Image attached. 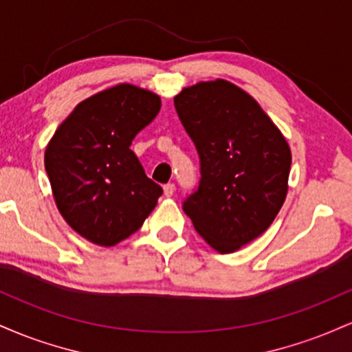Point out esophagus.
<instances>
[{"label": "esophagus", "mask_w": 352, "mask_h": 352, "mask_svg": "<svg viewBox=\"0 0 352 352\" xmlns=\"http://www.w3.org/2000/svg\"><path fill=\"white\" fill-rule=\"evenodd\" d=\"M173 193H175V185H173V184L164 185V195L165 197H172Z\"/></svg>", "instance_id": "esophagus-1"}]
</instances>
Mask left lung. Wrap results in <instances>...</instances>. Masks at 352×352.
Segmentation results:
<instances>
[{
    "label": "left lung",
    "mask_w": 352,
    "mask_h": 352,
    "mask_svg": "<svg viewBox=\"0 0 352 352\" xmlns=\"http://www.w3.org/2000/svg\"><path fill=\"white\" fill-rule=\"evenodd\" d=\"M200 155L199 190L184 201L199 235L233 253L270 228L286 193L292 148L248 92L225 79L182 89L173 98Z\"/></svg>",
    "instance_id": "8db88e82"
}]
</instances>
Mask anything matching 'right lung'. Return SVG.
Segmentation results:
<instances>
[{
    "mask_svg": "<svg viewBox=\"0 0 352 352\" xmlns=\"http://www.w3.org/2000/svg\"><path fill=\"white\" fill-rule=\"evenodd\" d=\"M160 106L155 92L117 84L79 102L51 137L44 167L56 207L91 243L109 248L131 236L162 195L131 151Z\"/></svg>",
    "mask_w": 352,
    "mask_h": 352,
    "instance_id": "obj_1",
    "label": "right lung"
}]
</instances>
